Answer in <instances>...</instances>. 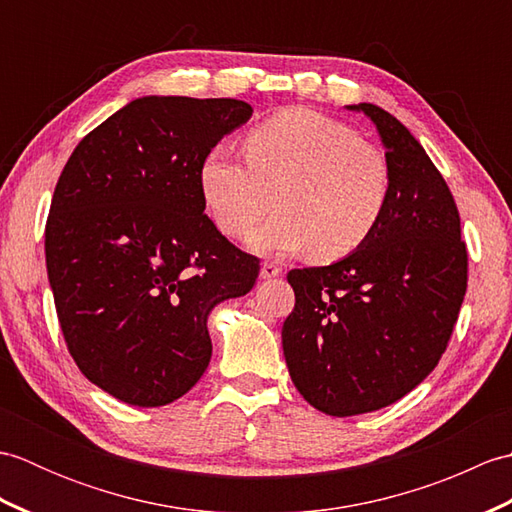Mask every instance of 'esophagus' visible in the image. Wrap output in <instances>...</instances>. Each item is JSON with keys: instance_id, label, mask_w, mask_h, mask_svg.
Wrapping results in <instances>:
<instances>
[{"instance_id": "34e87169", "label": "esophagus", "mask_w": 512, "mask_h": 512, "mask_svg": "<svg viewBox=\"0 0 512 512\" xmlns=\"http://www.w3.org/2000/svg\"><path fill=\"white\" fill-rule=\"evenodd\" d=\"M259 275H262V279H275L281 275V268L275 262H264L262 270H259Z\"/></svg>"}]
</instances>
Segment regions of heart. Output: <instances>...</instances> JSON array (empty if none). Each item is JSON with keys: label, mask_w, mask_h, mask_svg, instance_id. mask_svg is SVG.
Segmentation results:
<instances>
[{"label": "heart", "mask_w": 512, "mask_h": 512, "mask_svg": "<svg viewBox=\"0 0 512 512\" xmlns=\"http://www.w3.org/2000/svg\"><path fill=\"white\" fill-rule=\"evenodd\" d=\"M246 162L213 147L200 162L202 202L222 235H250L262 253H299L332 264L361 250L383 222L391 169L352 127L306 107H286L244 138Z\"/></svg>", "instance_id": "heart-1"}]
</instances>
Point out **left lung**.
<instances>
[{
    "mask_svg": "<svg viewBox=\"0 0 512 512\" xmlns=\"http://www.w3.org/2000/svg\"><path fill=\"white\" fill-rule=\"evenodd\" d=\"M387 147L391 200L372 239L323 268H295V310L281 330L299 394L347 418L400 400L438 365L469 281L449 184L409 129L361 103Z\"/></svg>",
    "mask_w": 512,
    "mask_h": 512,
    "instance_id": "left-lung-1",
    "label": "left lung"
}]
</instances>
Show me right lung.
Returning a JSON list of instances; mask_svg holds the SVG:
<instances>
[{"instance_id":"1","label":"right lung","mask_w":512,"mask_h":512,"mask_svg":"<svg viewBox=\"0 0 512 512\" xmlns=\"http://www.w3.org/2000/svg\"><path fill=\"white\" fill-rule=\"evenodd\" d=\"M253 107L145 96L85 136L46 222V266L81 374L136 407L178 400L209 367L215 303L255 286L259 259L204 213L198 171Z\"/></svg>"}]
</instances>
